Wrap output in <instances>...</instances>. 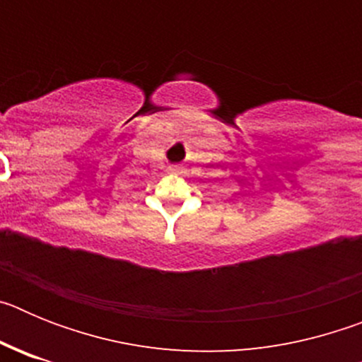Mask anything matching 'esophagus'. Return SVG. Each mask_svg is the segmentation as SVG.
I'll return each mask as SVG.
<instances>
[{
  "label": "esophagus",
  "instance_id": "obj_1",
  "mask_svg": "<svg viewBox=\"0 0 362 362\" xmlns=\"http://www.w3.org/2000/svg\"><path fill=\"white\" fill-rule=\"evenodd\" d=\"M181 170H183V168H181L179 165L168 166V172H170V174H181Z\"/></svg>",
  "mask_w": 362,
  "mask_h": 362
}]
</instances>
